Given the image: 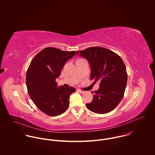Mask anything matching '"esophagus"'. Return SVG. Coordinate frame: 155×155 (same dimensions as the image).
<instances>
[{"label": "esophagus", "mask_w": 155, "mask_h": 155, "mask_svg": "<svg viewBox=\"0 0 155 155\" xmlns=\"http://www.w3.org/2000/svg\"><path fill=\"white\" fill-rule=\"evenodd\" d=\"M78 91L79 93H81V94H84V93H85V91H82V90H81V89H78Z\"/></svg>", "instance_id": "1"}]
</instances>
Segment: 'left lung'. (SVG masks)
<instances>
[{
	"mask_svg": "<svg viewBox=\"0 0 155 155\" xmlns=\"http://www.w3.org/2000/svg\"><path fill=\"white\" fill-rule=\"evenodd\" d=\"M90 65V79L100 82L99 89L91 92L93 100L86 106L89 110L105 114L114 110L124 97L128 75L122 58L108 49L94 46L77 51Z\"/></svg>",
	"mask_w": 155,
	"mask_h": 155,
	"instance_id": "1",
	"label": "left lung"
}]
</instances>
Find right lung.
Instances as JSON below:
<instances>
[{"label": "right lung", "mask_w": 155, "mask_h": 155, "mask_svg": "<svg viewBox=\"0 0 155 155\" xmlns=\"http://www.w3.org/2000/svg\"><path fill=\"white\" fill-rule=\"evenodd\" d=\"M76 51H63L48 47L39 52L32 60L26 73V86L36 107L50 116L61 114L69 105V97L76 91L70 87H57L59 78L67 61Z\"/></svg>", "instance_id": "right-lung-1"}]
</instances>
